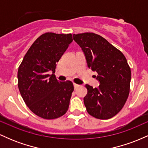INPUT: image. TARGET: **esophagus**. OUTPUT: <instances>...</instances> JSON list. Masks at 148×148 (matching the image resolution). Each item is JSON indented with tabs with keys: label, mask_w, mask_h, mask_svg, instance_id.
<instances>
[{
	"label": "esophagus",
	"mask_w": 148,
	"mask_h": 148,
	"mask_svg": "<svg viewBox=\"0 0 148 148\" xmlns=\"http://www.w3.org/2000/svg\"><path fill=\"white\" fill-rule=\"evenodd\" d=\"M74 89L76 90V89H78V88L80 87V86H79V85L76 84H74Z\"/></svg>",
	"instance_id": "1"
}]
</instances>
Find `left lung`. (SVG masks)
<instances>
[{"instance_id":"obj_1","label":"left lung","mask_w":148,"mask_h":148,"mask_svg":"<svg viewBox=\"0 0 148 148\" xmlns=\"http://www.w3.org/2000/svg\"><path fill=\"white\" fill-rule=\"evenodd\" d=\"M84 51L88 67L97 73V88L86 84L84 98L88 113L101 120L113 118L120 111L130 94L131 69L123 53L106 39L93 33L73 35Z\"/></svg>"}]
</instances>
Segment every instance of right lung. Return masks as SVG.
Listing matches in <instances>:
<instances>
[{"label": "right lung", "mask_w": 148, "mask_h": 148, "mask_svg": "<svg viewBox=\"0 0 148 148\" xmlns=\"http://www.w3.org/2000/svg\"><path fill=\"white\" fill-rule=\"evenodd\" d=\"M73 41L72 34L46 33L33 42L18 69V87L25 104L47 120L65 114L74 91L72 81L61 82L54 73L56 62ZM51 71L52 75H49Z\"/></svg>", "instance_id": "obj_1"}]
</instances>
